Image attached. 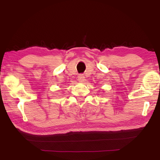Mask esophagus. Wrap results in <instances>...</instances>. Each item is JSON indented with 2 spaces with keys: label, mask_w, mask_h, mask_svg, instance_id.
Instances as JSON below:
<instances>
[{
  "label": "esophagus",
  "mask_w": 160,
  "mask_h": 160,
  "mask_svg": "<svg viewBox=\"0 0 160 160\" xmlns=\"http://www.w3.org/2000/svg\"><path fill=\"white\" fill-rule=\"evenodd\" d=\"M78 80H79V82H83L85 80V77L83 75V74H80L78 77Z\"/></svg>",
  "instance_id": "34e87169"
}]
</instances>
